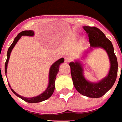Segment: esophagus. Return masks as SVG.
<instances>
[{
  "label": "esophagus",
  "mask_w": 122,
  "mask_h": 122,
  "mask_svg": "<svg viewBox=\"0 0 122 122\" xmlns=\"http://www.w3.org/2000/svg\"><path fill=\"white\" fill-rule=\"evenodd\" d=\"M71 61V58L69 56L65 57V62H70Z\"/></svg>",
  "instance_id": "obj_1"
}]
</instances>
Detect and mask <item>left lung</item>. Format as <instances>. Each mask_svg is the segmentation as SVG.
I'll use <instances>...</instances> for the list:
<instances>
[{"mask_svg": "<svg viewBox=\"0 0 122 122\" xmlns=\"http://www.w3.org/2000/svg\"><path fill=\"white\" fill-rule=\"evenodd\" d=\"M83 29L89 37L91 47H101L107 51L110 61L109 73L105 78L98 83H91L85 79L83 68L79 62H70L71 75L73 83L80 94L91 98H99L110 90L114 84L118 74V61L111 41L103 32L96 27L84 26Z\"/></svg>", "mask_w": 122, "mask_h": 122, "instance_id": "1", "label": "left lung"}]
</instances>
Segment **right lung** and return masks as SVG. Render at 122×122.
I'll use <instances>...</instances> for the list:
<instances>
[{
  "label": "right lung",
  "mask_w": 122,
  "mask_h": 122,
  "mask_svg": "<svg viewBox=\"0 0 122 122\" xmlns=\"http://www.w3.org/2000/svg\"><path fill=\"white\" fill-rule=\"evenodd\" d=\"M23 35H27V36H33L34 35V32L33 31H23L20 32V33H18V35H17V37L14 39V42L12 43V44L10 45V46L9 47V49L8 50L7 52V59H6V61L5 62V73H6V72H7V66L8 63V60H9V58H10V53L12 52V50L13 49V48L14 47V46L15 45V44L17 43L18 41L20 39L21 36ZM64 58H60L58 60H57L56 62H54L52 65L51 66V67L50 68V71H49V86L47 87V89H46L45 91H44L42 94H41L39 96H37V97H31V98H26V97H21V96L19 95L18 93H16L12 89H11V87H10V84L8 83V85L9 87L11 89V90L12 91L13 93L15 94V95L19 97L20 98H21L22 100H24V101L25 102H29V103H36V102H42V101H44L48 99L49 98H50L51 97L52 95V93L54 92V88H55V86H54V82H55V79H56V75L58 71H59V66L60 64H62V62H64Z\"/></svg>",
  "instance_id": "obj_1"
}]
</instances>
